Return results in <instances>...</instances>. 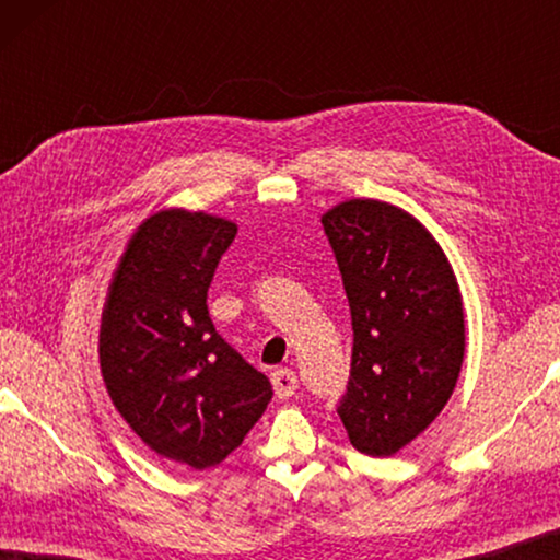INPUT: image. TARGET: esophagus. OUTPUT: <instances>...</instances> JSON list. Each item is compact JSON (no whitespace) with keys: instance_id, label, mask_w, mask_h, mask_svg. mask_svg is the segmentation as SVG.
Returning a JSON list of instances; mask_svg holds the SVG:
<instances>
[{"instance_id":"obj_1","label":"esophagus","mask_w":560,"mask_h":560,"mask_svg":"<svg viewBox=\"0 0 560 560\" xmlns=\"http://www.w3.org/2000/svg\"><path fill=\"white\" fill-rule=\"evenodd\" d=\"M272 387H275V395H278L280 400H288V397H293L298 389V374L293 370H275Z\"/></svg>"}]
</instances>
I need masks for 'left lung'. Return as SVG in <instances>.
I'll list each match as a JSON object with an SVG mask.
<instances>
[{
  "instance_id": "obj_1",
  "label": "left lung",
  "mask_w": 560,
  "mask_h": 560,
  "mask_svg": "<svg viewBox=\"0 0 560 560\" xmlns=\"http://www.w3.org/2000/svg\"><path fill=\"white\" fill-rule=\"evenodd\" d=\"M351 308L341 423L351 446L393 456L433 423L464 359V311L433 236L389 203L354 198L320 219Z\"/></svg>"
}]
</instances>
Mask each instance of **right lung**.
<instances>
[{
  "label": "right lung",
  "mask_w": 560,
  "mask_h": 560,
  "mask_svg": "<svg viewBox=\"0 0 560 560\" xmlns=\"http://www.w3.org/2000/svg\"><path fill=\"white\" fill-rule=\"evenodd\" d=\"M236 224L160 211L137 229L106 298L98 359L112 402L171 462L209 469L242 446L272 385L209 316L213 272Z\"/></svg>",
  "instance_id": "add662e5"
}]
</instances>
